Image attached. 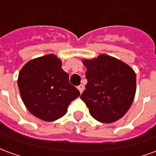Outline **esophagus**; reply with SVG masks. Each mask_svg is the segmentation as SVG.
I'll return each instance as SVG.
<instances>
[{
	"instance_id": "obj_1",
	"label": "esophagus",
	"mask_w": 156,
	"mask_h": 156,
	"mask_svg": "<svg viewBox=\"0 0 156 156\" xmlns=\"http://www.w3.org/2000/svg\"><path fill=\"white\" fill-rule=\"evenodd\" d=\"M78 89L79 90V92H80V93L82 94V93H83V89H84V86H83V84H80L79 86H78Z\"/></svg>"
}]
</instances>
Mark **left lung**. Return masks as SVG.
<instances>
[{
  "label": "left lung",
  "mask_w": 156,
  "mask_h": 156,
  "mask_svg": "<svg viewBox=\"0 0 156 156\" xmlns=\"http://www.w3.org/2000/svg\"><path fill=\"white\" fill-rule=\"evenodd\" d=\"M88 83L80 96L96 120L113 123L124 116L134 101L136 75L132 68L117 58L101 54L83 59Z\"/></svg>",
  "instance_id": "1"
}]
</instances>
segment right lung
Here are the masks:
<instances>
[{
    "label": "right lung",
    "mask_w": 156,
    "mask_h": 156,
    "mask_svg": "<svg viewBox=\"0 0 156 156\" xmlns=\"http://www.w3.org/2000/svg\"><path fill=\"white\" fill-rule=\"evenodd\" d=\"M19 91L24 105L32 115L51 122L62 117L68 105L80 95L70 84L57 56L48 54L27 62L18 75Z\"/></svg>",
    "instance_id": "add662e5"
}]
</instances>
